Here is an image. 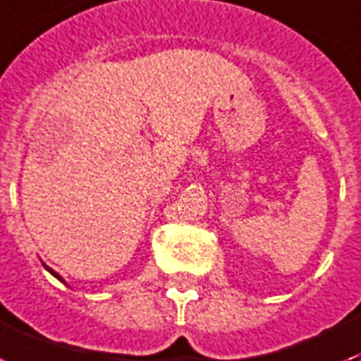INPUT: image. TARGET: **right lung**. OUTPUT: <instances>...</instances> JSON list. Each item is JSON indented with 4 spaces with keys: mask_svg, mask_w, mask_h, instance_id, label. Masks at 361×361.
I'll return each mask as SVG.
<instances>
[{
    "mask_svg": "<svg viewBox=\"0 0 361 361\" xmlns=\"http://www.w3.org/2000/svg\"><path fill=\"white\" fill-rule=\"evenodd\" d=\"M43 267H45V269H47V271H49V272H51V274H52V276H54V279H59V280H60V282H64V279H62V276H60V274H59V272H54V271H52V269H51V267H47V265H45V263H43Z\"/></svg>",
    "mask_w": 361,
    "mask_h": 361,
    "instance_id": "add662e5",
    "label": "right lung"
}]
</instances>
